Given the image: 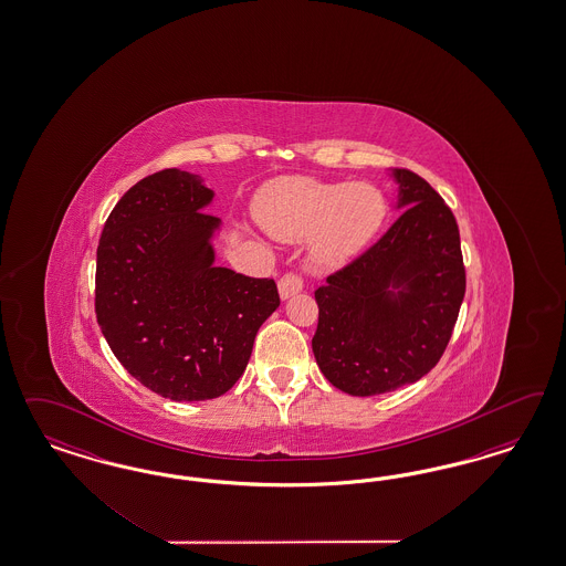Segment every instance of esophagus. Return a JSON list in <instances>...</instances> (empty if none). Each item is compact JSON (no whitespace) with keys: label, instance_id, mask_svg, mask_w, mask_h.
I'll return each instance as SVG.
<instances>
[{"label":"esophagus","instance_id":"34e87169","mask_svg":"<svg viewBox=\"0 0 566 566\" xmlns=\"http://www.w3.org/2000/svg\"><path fill=\"white\" fill-rule=\"evenodd\" d=\"M301 291H303V280L296 274L282 275V277L277 280V292H280V298H282V301L291 298V296L298 294Z\"/></svg>","mask_w":566,"mask_h":566}]
</instances>
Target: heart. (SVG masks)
<instances>
[{"instance_id": "1", "label": "heart", "mask_w": 566, "mask_h": 566, "mask_svg": "<svg viewBox=\"0 0 566 566\" xmlns=\"http://www.w3.org/2000/svg\"><path fill=\"white\" fill-rule=\"evenodd\" d=\"M255 213L274 239H307L311 261L332 270L357 258L374 240L386 218V201L369 185L292 176L261 190Z\"/></svg>"}]
</instances>
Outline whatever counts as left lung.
<instances>
[{"label": "left lung", "instance_id": "obj_1", "mask_svg": "<svg viewBox=\"0 0 566 566\" xmlns=\"http://www.w3.org/2000/svg\"><path fill=\"white\" fill-rule=\"evenodd\" d=\"M390 230L315 291L313 355L332 386L353 396L392 392L442 357L464 298L459 226L442 197L409 170Z\"/></svg>", "mask_w": 566, "mask_h": 566}]
</instances>
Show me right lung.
<instances>
[{"label":"right lung","instance_id":"add662e5","mask_svg":"<svg viewBox=\"0 0 566 566\" xmlns=\"http://www.w3.org/2000/svg\"><path fill=\"white\" fill-rule=\"evenodd\" d=\"M213 195L197 174L155 171L124 192L97 247L105 340L130 376L176 402L226 395L280 305L274 280L216 265Z\"/></svg>","mask_w":566,"mask_h":566}]
</instances>
